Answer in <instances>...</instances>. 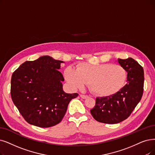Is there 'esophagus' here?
Returning <instances> with one entry per match:
<instances>
[{"label": "esophagus", "instance_id": "34e87169", "mask_svg": "<svg viewBox=\"0 0 155 155\" xmlns=\"http://www.w3.org/2000/svg\"><path fill=\"white\" fill-rule=\"evenodd\" d=\"M80 97H81L82 98H83V99H85V98H88V95H83V94H81L80 95Z\"/></svg>", "mask_w": 155, "mask_h": 155}]
</instances>
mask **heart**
Returning a JSON list of instances; mask_svg holds the SVG:
<instances>
[{"instance_id": "1", "label": "heart", "mask_w": 155, "mask_h": 155, "mask_svg": "<svg viewBox=\"0 0 155 155\" xmlns=\"http://www.w3.org/2000/svg\"><path fill=\"white\" fill-rule=\"evenodd\" d=\"M65 77L74 88L81 89L88 84L94 94L109 96L115 94L123 87L127 74L124 68L119 65L83 63L78 65L76 69L67 67Z\"/></svg>"}]
</instances>
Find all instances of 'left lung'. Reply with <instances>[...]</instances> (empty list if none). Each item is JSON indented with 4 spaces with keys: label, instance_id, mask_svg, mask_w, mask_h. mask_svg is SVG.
Returning <instances> with one entry per match:
<instances>
[{
    "label": "left lung",
    "instance_id": "obj_1",
    "mask_svg": "<svg viewBox=\"0 0 155 155\" xmlns=\"http://www.w3.org/2000/svg\"><path fill=\"white\" fill-rule=\"evenodd\" d=\"M117 61L127 72V84L115 94L96 98L95 106L90 110L98 122L115 124L126 120L140 102L144 90V70L132 58Z\"/></svg>",
    "mask_w": 155,
    "mask_h": 155
}]
</instances>
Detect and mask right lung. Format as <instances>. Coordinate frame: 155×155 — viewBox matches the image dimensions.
Returning a JSON list of instances; mask_svg holds the SVG:
<instances>
[{
  "label": "right lung",
  "mask_w": 155,
  "mask_h": 155,
  "mask_svg": "<svg viewBox=\"0 0 155 155\" xmlns=\"http://www.w3.org/2000/svg\"><path fill=\"white\" fill-rule=\"evenodd\" d=\"M63 61L43 56L27 61L13 72L11 96L20 113L29 124L41 128L56 125L62 120L68 105L78 94H67L58 70Z\"/></svg>",
  "instance_id": "obj_1"
}]
</instances>
